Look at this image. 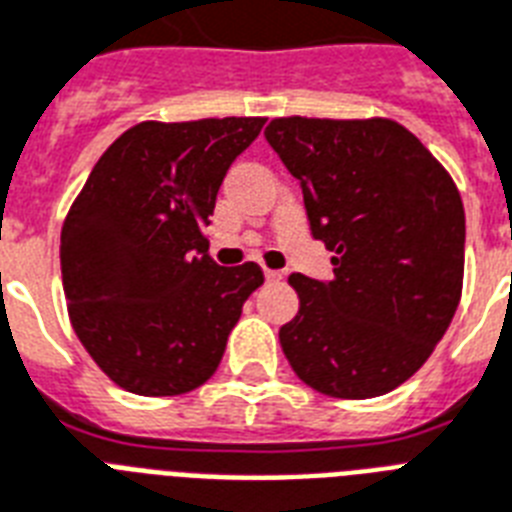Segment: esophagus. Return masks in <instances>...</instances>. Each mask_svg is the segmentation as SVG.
<instances>
[{
	"label": "esophagus",
	"instance_id": "esophagus-1",
	"mask_svg": "<svg viewBox=\"0 0 512 512\" xmlns=\"http://www.w3.org/2000/svg\"><path fill=\"white\" fill-rule=\"evenodd\" d=\"M280 272H275V269H264V280H267V282H277V280H280Z\"/></svg>",
	"mask_w": 512,
	"mask_h": 512
}]
</instances>
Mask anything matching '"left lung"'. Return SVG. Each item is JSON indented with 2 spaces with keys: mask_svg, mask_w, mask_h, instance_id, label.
Instances as JSON below:
<instances>
[{
  "mask_svg": "<svg viewBox=\"0 0 512 512\" xmlns=\"http://www.w3.org/2000/svg\"><path fill=\"white\" fill-rule=\"evenodd\" d=\"M304 192L333 280L290 275L280 346L306 386L372 399L415 375L463 293L465 211L444 166L388 118H275L264 132Z\"/></svg>",
  "mask_w": 512,
  "mask_h": 512,
  "instance_id": "1",
  "label": "left lung"
}]
</instances>
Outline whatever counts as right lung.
Instances as JSON below:
<instances>
[{
	"mask_svg": "<svg viewBox=\"0 0 512 512\" xmlns=\"http://www.w3.org/2000/svg\"><path fill=\"white\" fill-rule=\"evenodd\" d=\"M264 118L132 126L94 163L60 235L73 330L118 386L187 394L222 362L256 264L219 267L203 227Z\"/></svg>",
	"mask_w": 512,
	"mask_h": 512,
	"instance_id": "1",
	"label": "right lung"
}]
</instances>
